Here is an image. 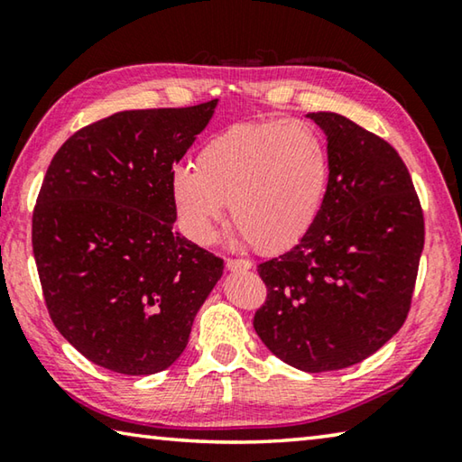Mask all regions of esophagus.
I'll return each instance as SVG.
<instances>
[{
  "instance_id": "esophagus-1",
  "label": "esophagus",
  "mask_w": 462,
  "mask_h": 462,
  "mask_svg": "<svg viewBox=\"0 0 462 462\" xmlns=\"http://www.w3.org/2000/svg\"><path fill=\"white\" fill-rule=\"evenodd\" d=\"M250 267H253V263L250 261H245V259H228L226 261V269L228 271H248Z\"/></svg>"
}]
</instances>
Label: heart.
Masks as SVG:
<instances>
[{
  "mask_svg": "<svg viewBox=\"0 0 462 462\" xmlns=\"http://www.w3.org/2000/svg\"><path fill=\"white\" fill-rule=\"evenodd\" d=\"M330 181L328 146L303 120L234 124L201 144L195 169H173L169 191L183 230L208 245L226 203L240 238L261 253L297 245L314 226Z\"/></svg>",
  "mask_w": 462,
  "mask_h": 462,
  "instance_id": "1",
  "label": "heart"
}]
</instances>
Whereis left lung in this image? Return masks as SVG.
<instances>
[{
  "label": "left lung",
  "instance_id": "8db88e82",
  "mask_svg": "<svg viewBox=\"0 0 462 462\" xmlns=\"http://www.w3.org/2000/svg\"><path fill=\"white\" fill-rule=\"evenodd\" d=\"M308 118L326 134L330 181L306 236L259 264L269 293L253 324L281 361L324 373L365 361L403 326L424 216L393 146L340 114Z\"/></svg>",
  "mask_w": 462,
  "mask_h": 462
}]
</instances>
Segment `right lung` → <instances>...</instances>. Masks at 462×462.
<instances>
[{"label": "right lung", "mask_w": 462, "mask_h": 462, "mask_svg": "<svg viewBox=\"0 0 462 462\" xmlns=\"http://www.w3.org/2000/svg\"><path fill=\"white\" fill-rule=\"evenodd\" d=\"M193 107L130 109L59 148L38 193L32 248L46 308L104 369L152 374L187 346L224 261L173 230V165L212 120Z\"/></svg>", "instance_id": "add662e5"}]
</instances>
